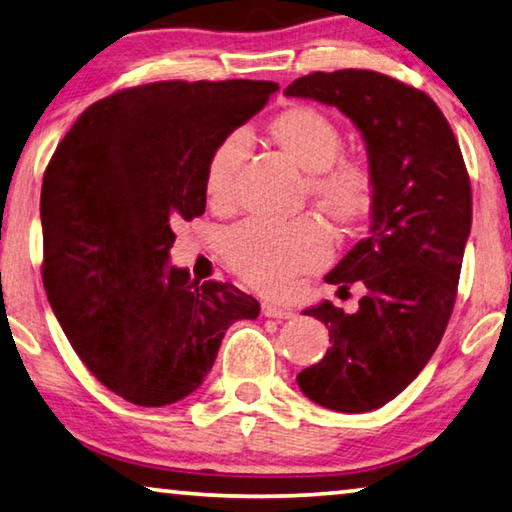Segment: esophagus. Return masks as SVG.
Listing matches in <instances>:
<instances>
[{"label": "esophagus", "mask_w": 512, "mask_h": 512, "mask_svg": "<svg viewBox=\"0 0 512 512\" xmlns=\"http://www.w3.org/2000/svg\"><path fill=\"white\" fill-rule=\"evenodd\" d=\"M262 314L269 316V319H291V316H294L289 307L275 303H262Z\"/></svg>", "instance_id": "34e87169"}]
</instances>
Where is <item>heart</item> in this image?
I'll use <instances>...</instances> for the list:
<instances>
[{"label": "heart", "instance_id": "b5f03b06", "mask_svg": "<svg viewBox=\"0 0 512 512\" xmlns=\"http://www.w3.org/2000/svg\"><path fill=\"white\" fill-rule=\"evenodd\" d=\"M269 141L307 173L305 198L339 232L367 221L376 202V173L367 157L344 154V134L328 113L312 104H291L266 125ZM246 136L230 134L214 145L205 164V196L216 209L234 202L237 175L246 157ZM330 253V234L314 218L287 225L248 221L225 234L223 255L232 271L266 294H280L294 278L319 269Z\"/></svg>", "mask_w": 512, "mask_h": 512}]
</instances>
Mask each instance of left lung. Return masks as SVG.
<instances>
[{
	"label": "left lung",
	"mask_w": 512,
	"mask_h": 512,
	"mask_svg": "<svg viewBox=\"0 0 512 512\" xmlns=\"http://www.w3.org/2000/svg\"><path fill=\"white\" fill-rule=\"evenodd\" d=\"M285 93L346 113L378 184L369 237L326 275L339 289L360 280L367 294L355 314L328 300L305 310L326 323L332 346L298 373V387L323 408L376 410L419 376L451 319L472 227L465 159L431 97L389 75L312 72Z\"/></svg>",
	"instance_id": "left-lung-1"
}]
</instances>
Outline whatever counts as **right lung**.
<instances>
[{
    "label": "right lung",
    "mask_w": 512,
    "mask_h": 512,
    "mask_svg": "<svg viewBox=\"0 0 512 512\" xmlns=\"http://www.w3.org/2000/svg\"><path fill=\"white\" fill-rule=\"evenodd\" d=\"M278 91L273 81H154L88 107L43 175V285L88 371L159 408L198 389L225 330L259 303L168 266L173 227L205 214L214 145Z\"/></svg>",
    "instance_id": "add662e5"
}]
</instances>
